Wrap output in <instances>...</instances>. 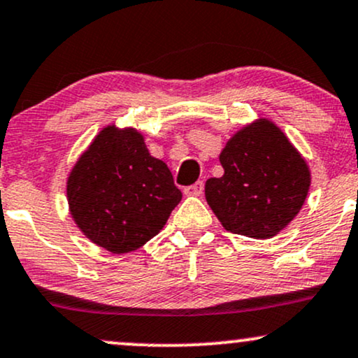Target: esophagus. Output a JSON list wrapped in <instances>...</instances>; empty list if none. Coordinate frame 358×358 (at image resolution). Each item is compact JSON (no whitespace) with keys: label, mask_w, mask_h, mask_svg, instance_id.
Wrapping results in <instances>:
<instances>
[{"label":"esophagus","mask_w":358,"mask_h":358,"mask_svg":"<svg viewBox=\"0 0 358 358\" xmlns=\"http://www.w3.org/2000/svg\"><path fill=\"white\" fill-rule=\"evenodd\" d=\"M203 188H205L203 182H196V183L190 185V187L185 188V195H187V196H200L201 193H203Z\"/></svg>","instance_id":"obj_1"}]
</instances>
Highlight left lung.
<instances>
[{"label":"left lung","mask_w":358,"mask_h":358,"mask_svg":"<svg viewBox=\"0 0 358 358\" xmlns=\"http://www.w3.org/2000/svg\"><path fill=\"white\" fill-rule=\"evenodd\" d=\"M218 158L225 173L206 180L205 196L227 231L272 238L302 210L310 168L273 122L258 118L245 124Z\"/></svg>","instance_id":"obj_1"}]
</instances>
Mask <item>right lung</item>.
<instances>
[{
  "instance_id": "obj_1",
  "label": "right lung",
  "mask_w": 358,
  "mask_h": 358,
  "mask_svg": "<svg viewBox=\"0 0 358 358\" xmlns=\"http://www.w3.org/2000/svg\"><path fill=\"white\" fill-rule=\"evenodd\" d=\"M66 196L81 234L120 255L160 234L182 192L166 163L150 155L136 128L111 123L71 168Z\"/></svg>"
}]
</instances>
